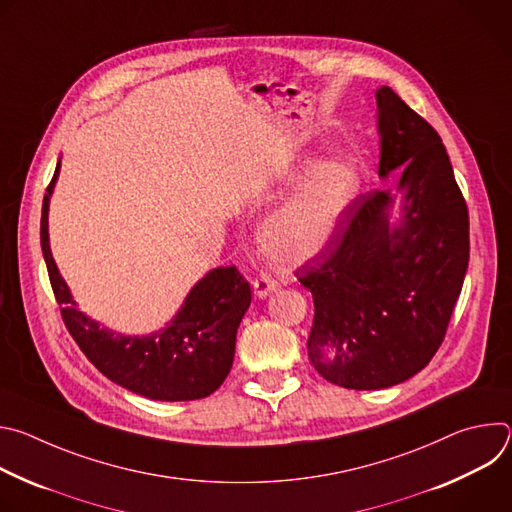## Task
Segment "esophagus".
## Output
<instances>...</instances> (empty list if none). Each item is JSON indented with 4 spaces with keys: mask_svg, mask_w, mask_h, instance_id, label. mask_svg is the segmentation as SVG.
I'll return each mask as SVG.
<instances>
[{
    "mask_svg": "<svg viewBox=\"0 0 512 512\" xmlns=\"http://www.w3.org/2000/svg\"><path fill=\"white\" fill-rule=\"evenodd\" d=\"M277 287V281L269 275V273H261L255 281H253V289L257 298H267L271 296Z\"/></svg>",
    "mask_w": 512,
    "mask_h": 512,
    "instance_id": "esophagus-1",
    "label": "esophagus"
}]
</instances>
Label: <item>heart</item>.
I'll return each mask as SVG.
<instances>
[{
  "mask_svg": "<svg viewBox=\"0 0 512 512\" xmlns=\"http://www.w3.org/2000/svg\"><path fill=\"white\" fill-rule=\"evenodd\" d=\"M310 162L302 164L308 168ZM358 190L356 168L344 160L320 164L259 225L261 251L283 263L306 261L338 233Z\"/></svg>",
  "mask_w": 512,
  "mask_h": 512,
  "instance_id": "heart-1",
  "label": "heart"
}]
</instances>
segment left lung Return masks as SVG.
<instances>
[{
  "mask_svg": "<svg viewBox=\"0 0 512 512\" xmlns=\"http://www.w3.org/2000/svg\"><path fill=\"white\" fill-rule=\"evenodd\" d=\"M381 178L399 168L401 225L391 190L358 194L330 245L296 269L312 291V367L344 389L371 391L417 375L442 346L470 257L468 206L437 131L393 89L377 91Z\"/></svg>",
  "mask_w": 512,
  "mask_h": 512,
  "instance_id": "left-lung-1",
  "label": "left lung"
}]
</instances>
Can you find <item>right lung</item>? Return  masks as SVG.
<instances>
[{
    "instance_id": "obj_1",
    "label": "right lung",
    "mask_w": 512,
    "mask_h": 512,
    "mask_svg": "<svg viewBox=\"0 0 512 512\" xmlns=\"http://www.w3.org/2000/svg\"><path fill=\"white\" fill-rule=\"evenodd\" d=\"M58 170L60 162L42 202L40 243L70 336L107 379L131 393L156 401H194L214 393L233 367L237 328L251 304L249 281L235 265L218 267L192 287L182 310L164 330L121 336L101 328L77 310L50 253L48 202Z\"/></svg>"
}]
</instances>
